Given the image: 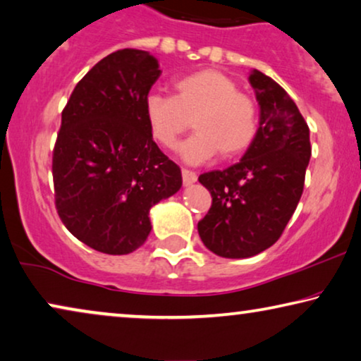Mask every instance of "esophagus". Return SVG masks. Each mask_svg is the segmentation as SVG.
I'll return each instance as SVG.
<instances>
[{
    "instance_id": "obj_1",
    "label": "esophagus",
    "mask_w": 361,
    "mask_h": 361,
    "mask_svg": "<svg viewBox=\"0 0 361 361\" xmlns=\"http://www.w3.org/2000/svg\"><path fill=\"white\" fill-rule=\"evenodd\" d=\"M181 176H183V183H185V185H191V183H195L197 180V175L195 173V171L188 170V169H181Z\"/></svg>"
}]
</instances>
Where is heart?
<instances>
[{
  "label": "heart",
  "instance_id": "obj_1",
  "mask_svg": "<svg viewBox=\"0 0 361 361\" xmlns=\"http://www.w3.org/2000/svg\"><path fill=\"white\" fill-rule=\"evenodd\" d=\"M145 119L154 139L173 149L191 128L196 134L181 147L183 159L201 164L219 155L231 160L253 144L258 109L250 96L219 70L202 68L173 80V96L152 93L145 99Z\"/></svg>",
  "mask_w": 361,
  "mask_h": 361
}]
</instances>
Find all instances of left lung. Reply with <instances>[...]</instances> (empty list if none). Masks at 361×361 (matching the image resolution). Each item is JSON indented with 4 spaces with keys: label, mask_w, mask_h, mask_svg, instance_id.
Returning a JSON list of instances; mask_svg holds the SVG:
<instances>
[{
    "label": "left lung",
    "mask_w": 361,
    "mask_h": 361,
    "mask_svg": "<svg viewBox=\"0 0 361 361\" xmlns=\"http://www.w3.org/2000/svg\"><path fill=\"white\" fill-rule=\"evenodd\" d=\"M248 80L260 104L255 140L238 164L200 175L212 202L197 232L224 258L253 257L281 237L301 200L311 159L309 128L289 94L258 70Z\"/></svg>",
    "instance_id": "1"
}]
</instances>
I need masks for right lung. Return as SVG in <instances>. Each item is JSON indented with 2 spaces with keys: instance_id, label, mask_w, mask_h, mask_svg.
<instances>
[{
  "instance_id": "obj_1",
  "label": "right lung",
  "mask_w": 361,
  "mask_h": 361,
  "mask_svg": "<svg viewBox=\"0 0 361 361\" xmlns=\"http://www.w3.org/2000/svg\"><path fill=\"white\" fill-rule=\"evenodd\" d=\"M150 52L121 49L81 78L62 111L52 155L55 207L80 242L126 255L150 233V207L181 188L152 139L145 99L160 77Z\"/></svg>"
}]
</instances>
